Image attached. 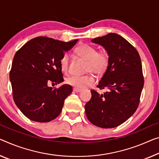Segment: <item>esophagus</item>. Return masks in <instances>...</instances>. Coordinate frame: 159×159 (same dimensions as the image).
Instances as JSON below:
<instances>
[{
  "label": "esophagus",
  "mask_w": 159,
  "mask_h": 159,
  "mask_svg": "<svg viewBox=\"0 0 159 159\" xmlns=\"http://www.w3.org/2000/svg\"><path fill=\"white\" fill-rule=\"evenodd\" d=\"M73 91H75V92H82V89H79V88L74 87V88H73Z\"/></svg>",
  "instance_id": "esophagus-1"
}]
</instances>
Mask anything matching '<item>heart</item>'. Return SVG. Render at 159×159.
<instances>
[{"label": "heart", "instance_id": "obj_1", "mask_svg": "<svg viewBox=\"0 0 159 159\" xmlns=\"http://www.w3.org/2000/svg\"><path fill=\"white\" fill-rule=\"evenodd\" d=\"M77 55L87 61L86 72L94 73L97 76H102L108 69L110 63V55L106 49L97 50L96 47L89 44H82L80 45L76 50ZM70 56L65 54L61 57L60 64L61 70L64 72H67L69 69ZM94 82V78L91 75H72L67 79V83L79 89H84L90 86Z\"/></svg>", "mask_w": 159, "mask_h": 159}]
</instances>
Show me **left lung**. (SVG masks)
Segmentation results:
<instances>
[{"label": "left lung", "mask_w": 159, "mask_h": 159, "mask_svg": "<svg viewBox=\"0 0 159 159\" xmlns=\"http://www.w3.org/2000/svg\"><path fill=\"white\" fill-rule=\"evenodd\" d=\"M92 42L104 47L110 63L97 87L108 91L100 94L92 89V98L85 105L89 121L102 128L123 124L137 109L144 78L141 57L136 49L118 34L93 38Z\"/></svg>", "instance_id": "1"}]
</instances>
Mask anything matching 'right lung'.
<instances>
[{"instance_id":"1","label":"right lung","mask_w":159,"mask_h":159,"mask_svg":"<svg viewBox=\"0 0 159 159\" xmlns=\"http://www.w3.org/2000/svg\"><path fill=\"white\" fill-rule=\"evenodd\" d=\"M77 42L40 36L29 40L16 52L10 71L13 100L29 119L48 122L59 116L72 87L70 84L58 88L48 84L64 82L60 60Z\"/></svg>"}]
</instances>
